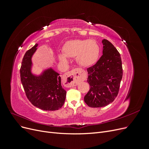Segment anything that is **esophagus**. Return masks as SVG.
<instances>
[{
	"mask_svg": "<svg viewBox=\"0 0 149 149\" xmlns=\"http://www.w3.org/2000/svg\"><path fill=\"white\" fill-rule=\"evenodd\" d=\"M65 77L67 80V86L73 87L78 85L80 81H84L86 78V74L84 70L77 68L68 72L65 74Z\"/></svg>",
	"mask_w": 149,
	"mask_h": 149,
	"instance_id": "obj_1",
	"label": "esophagus"
}]
</instances>
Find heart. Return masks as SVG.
<instances>
[{"mask_svg": "<svg viewBox=\"0 0 149 149\" xmlns=\"http://www.w3.org/2000/svg\"><path fill=\"white\" fill-rule=\"evenodd\" d=\"M100 49L93 40H75L68 42L63 47V53L58 55L59 59L67 63L68 57L75 58L81 66L88 67L95 63L100 55Z\"/></svg>", "mask_w": 149, "mask_h": 149, "instance_id": "heart-1", "label": "heart"}]
</instances>
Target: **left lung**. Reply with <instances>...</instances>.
<instances>
[{
  "mask_svg": "<svg viewBox=\"0 0 149 149\" xmlns=\"http://www.w3.org/2000/svg\"><path fill=\"white\" fill-rule=\"evenodd\" d=\"M102 43V55L95 65L87 69L90 89L84 100L91 107H104L113 101L123 78L119 53L108 40L103 39Z\"/></svg>",
  "mask_w": 149,
  "mask_h": 149,
  "instance_id": "left-lung-1",
  "label": "left lung"
}]
</instances>
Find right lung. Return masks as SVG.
<instances>
[{"label":"right lung","mask_w":149,"mask_h":149,"mask_svg":"<svg viewBox=\"0 0 149 149\" xmlns=\"http://www.w3.org/2000/svg\"><path fill=\"white\" fill-rule=\"evenodd\" d=\"M38 45L36 43L25 54L20 70L21 82L26 97L33 106L44 111L58 110L63 105L66 94L60 74L52 66L38 74L33 73L32 58Z\"/></svg>","instance_id":"add662e5"}]
</instances>
